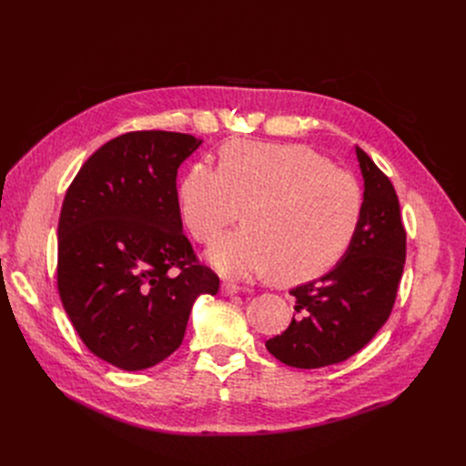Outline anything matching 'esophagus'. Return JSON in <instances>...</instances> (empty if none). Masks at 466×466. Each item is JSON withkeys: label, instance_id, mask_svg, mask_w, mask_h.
I'll list each match as a JSON object with an SVG mask.
<instances>
[{"label": "esophagus", "instance_id": "obj_1", "mask_svg": "<svg viewBox=\"0 0 466 466\" xmlns=\"http://www.w3.org/2000/svg\"><path fill=\"white\" fill-rule=\"evenodd\" d=\"M238 292H239V287L234 285V283H223V285H220V295L234 297V295H238Z\"/></svg>", "mask_w": 466, "mask_h": 466}]
</instances>
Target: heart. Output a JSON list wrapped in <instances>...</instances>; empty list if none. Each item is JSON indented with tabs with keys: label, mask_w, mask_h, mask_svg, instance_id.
I'll use <instances>...</instances> for the list:
<instances>
[{
	"label": "heart",
	"mask_w": 466,
	"mask_h": 466,
	"mask_svg": "<svg viewBox=\"0 0 466 466\" xmlns=\"http://www.w3.org/2000/svg\"><path fill=\"white\" fill-rule=\"evenodd\" d=\"M177 198L187 230L206 246L248 208L249 228L209 253L228 279L319 278L348 253L362 215V190L350 171L292 143L232 141L218 167L200 162L187 171Z\"/></svg>",
	"instance_id": "heart-1"
}]
</instances>
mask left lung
Returning <instances> with one entry per match:
<instances>
[{
	"label": "left lung",
	"instance_id": "1",
	"mask_svg": "<svg viewBox=\"0 0 466 466\" xmlns=\"http://www.w3.org/2000/svg\"><path fill=\"white\" fill-rule=\"evenodd\" d=\"M362 215L348 253L321 279L299 285L292 321L266 350L295 369L350 359L378 334L393 309L406 260V230L393 183L360 147Z\"/></svg>",
	"mask_w": 466,
	"mask_h": 466
}]
</instances>
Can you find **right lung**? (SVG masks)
I'll return each instance as SVG.
<instances>
[{"mask_svg":"<svg viewBox=\"0 0 466 466\" xmlns=\"http://www.w3.org/2000/svg\"><path fill=\"white\" fill-rule=\"evenodd\" d=\"M202 139L143 130L102 145L69 185L58 220V292L85 346L122 370L162 362L192 304L218 278L183 234L177 167Z\"/></svg>","mask_w":466,"mask_h":466,"instance_id":"right-lung-1","label":"right lung"}]
</instances>
